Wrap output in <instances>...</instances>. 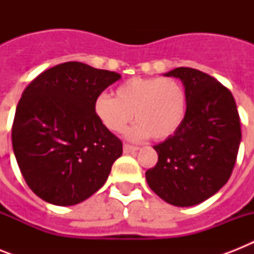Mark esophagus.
<instances>
[{
	"label": "esophagus",
	"mask_w": 254,
	"mask_h": 254,
	"mask_svg": "<svg viewBox=\"0 0 254 254\" xmlns=\"http://www.w3.org/2000/svg\"><path fill=\"white\" fill-rule=\"evenodd\" d=\"M135 151H138V147L137 146H131V145H127V143L124 145V153L130 154V153H135Z\"/></svg>",
	"instance_id": "esophagus-1"
}]
</instances>
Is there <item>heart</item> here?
<instances>
[{
  "instance_id": "1",
  "label": "heart",
  "mask_w": 254,
  "mask_h": 254,
  "mask_svg": "<svg viewBox=\"0 0 254 254\" xmlns=\"http://www.w3.org/2000/svg\"><path fill=\"white\" fill-rule=\"evenodd\" d=\"M93 111L104 127L121 133L131 121H137L127 131L133 141H165L175 135L187 115V93L181 81L174 77H131L115 89V97L100 95Z\"/></svg>"
}]
</instances>
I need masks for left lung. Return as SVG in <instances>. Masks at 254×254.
<instances>
[{
	"label": "left lung",
	"mask_w": 254,
	"mask_h": 254,
	"mask_svg": "<svg viewBox=\"0 0 254 254\" xmlns=\"http://www.w3.org/2000/svg\"><path fill=\"white\" fill-rule=\"evenodd\" d=\"M165 76L183 83L187 115L177 134L154 146L158 162L146 181L169 204L191 207L228 182L241 142L240 117L232 93L207 73L179 67Z\"/></svg>",
	"instance_id": "obj_1"
}]
</instances>
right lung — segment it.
<instances>
[{"instance_id": "add662e5", "label": "right lung", "mask_w": 254, "mask_h": 254, "mask_svg": "<svg viewBox=\"0 0 254 254\" xmlns=\"http://www.w3.org/2000/svg\"><path fill=\"white\" fill-rule=\"evenodd\" d=\"M121 75L67 62L42 72L18 103L11 142L18 166L37 196L75 205L107 182L123 142L93 111L100 93Z\"/></svg>"}]
</instances>
